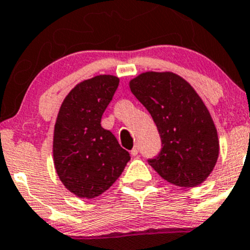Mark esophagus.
<instances>
[{
	"instance_id": "esophagus-1",
	"label": "esophagus",
	"mask_w": 250,
	"mask_h": 250,
	"mask_svg": "<svg viewBox=\"0 0 250 250\" xmlns=\"http://www.w3.org/2000/svg\"><path fill=\"white\" fill-rule=\"evenodd\" d=\"M138 151H140V148L137 146H133L132 150H131V156H137L138 155Z\"/></svg>"
}]
</instances>
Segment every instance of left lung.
I'll use <instances>...</instances> for the list:
<instances>
[{
	"mask_svg": "<svg viewBox=\"0 0 250 250\" xmlns=\"http://www.w3.org/2000/svg\"><path fill=\"white\" fill-rule=\"evenodd\" d=\"M136 99L146 108L160 135V153L148 163L165 181L192 188L212 173L219 140L201 97L172 72H144L130 81Z\"/></svg>",
	"mask_w": 250,
	"mask_h": 250,
	"instance_id": "8db88e82",
	"label": "left lung"
}]
</instances>
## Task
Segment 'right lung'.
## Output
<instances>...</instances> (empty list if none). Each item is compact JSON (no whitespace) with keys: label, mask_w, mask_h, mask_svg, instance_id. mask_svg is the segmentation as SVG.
Listing matches in <instances>:
<instances>
[{"label":"right lung","mask_w":250,"mask_h":250,"mask_svg":"<svg viewBox=\"0 0 250 250\" xmlns=\"http://www.w3.org/2000/svg\"><path fill=\"white\" fill-rule=\"evenodd\" d=\"M119 78L101 74L77 84L63 100L54 127L53 156L59 178L72 194L94 199L124 171L130 154L120 146L101 118Z\"/></svg>","instance_id":"1"}]
</instances>
